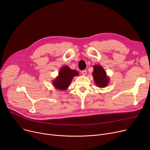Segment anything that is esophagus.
I'll use <instances>...</instances> for the list:
<instances>
[{"instance_id": "1", "label": "esophagus", "mask_w": 150, "mask_h": 150, "mask_svg": "<svg viewBox=\"0 0 150 150\" xmlns=\"http://www.w3.org/2000/svg\"><path fill=\"white\" fill-rule=\"evenodd\" d=\"M86 70H85V69H84V70H82V75H83V76H85L86 74Z\"/></svg>"}]
</instances>
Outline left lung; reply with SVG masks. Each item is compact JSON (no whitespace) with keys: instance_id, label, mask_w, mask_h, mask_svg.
<instances>
[{"instance_id":"left-lung-1","label":"left lung","mask_w":150,"mask_h":150,"mask_svg":"<svg viewBox=\"0 0 150 150\" xmlns=\"http://www.w3.org/2000/svg\"><path fill=\"white\" fill-rule=\"evenodd\" d=\"M93 76L97 86L100 88L107 86L109 79L106 75V72L102 67L100 65H95L94 67Z\"/></svg>"}]
</instances>
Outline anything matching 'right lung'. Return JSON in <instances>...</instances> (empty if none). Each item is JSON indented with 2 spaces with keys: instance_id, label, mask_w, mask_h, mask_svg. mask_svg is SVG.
Listing matches in <instances>:
<instances>
[{
  "instance_id": "obj_1",
  "label": "right lung",
  "mask_w": 150,
  "mask_h": 150,
  "mask_svg": "<svg viewBox=\"0 0 150 150\" xmlns=\"http://www.w3.org/2000/svg\"><path fill=\"white\" fill-rule=\"evenodd\" d=\"M78 75L77 71L69 68L68 66H65L60 70L59 76L54 81L53 84L57 89L65 90L71 83L73 77Z\"/></svg>"
}]
</instances>
